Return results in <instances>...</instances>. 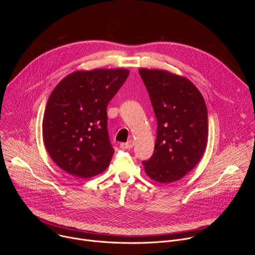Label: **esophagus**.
Returning <instances> with one entry per match:
<instances>
[{
    "instance_id": "obj_1",
    "label": "esophagus",
    "mask_w": 255,
    "mask_h": 255,
    "mask_svg": "<svg viewBox=\"0 0 255 255\" xmlns=\"http://www.w3.org/2000/svg\"><path fill=\"white\" fill-rule=\"evenodd\" d=\"M133 145H134L133 141L130 140V141H128V142L121 143V144H120V148H122V149H130V148L133 147Z\"/></svg>"
}]
</instances>
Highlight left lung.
I'll return each mask as SVG.
<instances>
[{
	"mask_svg": "<svg viewBox=\"0 0 255 255\" xmlns=\"http://www.w3.org/2000/svg\"><path fill=\"white\" fill-rule=\"evenodd\" d=\"M157 120L152 156L143 161L146 174L160 184L184 177L201 160L208 142L205 100L187 78L161 69H139Z\"/></svg>",
	"mask_w": 255,
	"mask_h": 255,
	"instance_id": "obj_1",
	"label": "left lung"
}]
</instances>
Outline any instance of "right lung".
<instances>
[{"label": "right lung", "mask_w": 255, "mask_h": 255, "mask_svg": "<svg viewBox=\"0 0 255 255\" xmlns=\"http://www.w3.org/2000/svg\"><path fill=\"white\" fill-rule=\"evenodd\" d=\"M129 76L124 68L77 70L52 91L42 122L45 148L71 175L102 173L114 154L107 128V106Z\"/></svg>", "instance_id": "obj_1"}]
</instances>
